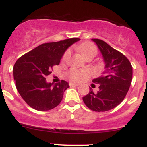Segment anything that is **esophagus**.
I'll use <instances>...</instances> for the list:
<instances>
[{
    "label": "esophagus",
    "instance_id": "esophagus-1",
    "mask_svg": "<svg viewBox=\"0 0 147 147\" xmlns=\"http://www.w3.org/2000/svg\"><path fill=\"white\" fill-rule=\"evenodd\" d=\"M69 86H78L79 84L77 83H73V82H69Z\"/></svg>",
    "mask_w": 147,
    "mask_h": 147
}]
</instances>
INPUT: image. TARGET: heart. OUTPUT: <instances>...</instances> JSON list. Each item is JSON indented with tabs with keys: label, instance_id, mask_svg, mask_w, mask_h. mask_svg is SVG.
Returning a JSON list of instances; mask_svg holds the SVG:
<instances>
[{
	"label": "heart",
	"instance_id": "obj_1",
	"mask_svg": "<svg viewBox=\"0 0 147 147\" xmlns=\"http://www.w3.org/2000/svg\"><path fill=\"white\" fill-rule=\"evenodd\" d=\"M78 49L84 58H93L98 54V49L97 47L94 43L91 42H84L82 43L81 45L78 47ZM70 55V50L67 49L66 52L63 53L62 60L66 61ZM91 75V72L88 69L78 70L76 69H72L69 70L68 72V76L72 81H81L84 80V78L89 77Z\"/></svg>",
	"mask_w": 147,
	"mask_h": 147
}]
</instances>
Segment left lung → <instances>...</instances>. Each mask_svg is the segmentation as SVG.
I'll return each mask as SVG.
<instances>
[{"label": "left lung", "mask_w": 147, "mask_h": 147, "mask_svg": "<svg viewBox=\"0 0 147 147\" xmlns=\"http://www.w3.org/2000/svg\"><path fill=\"white\" fill-rule=\"evenodd\" d=\"M101 52L105 70L100 77L92 80L98 84L99 90L94 92L92 88L83 98L84 104L95 112H106L119 105L127 95L132 80L131 63L121 52L100 39H92ZM94 84L92 86L95 87Z\"/></svg>", "instance_id": "8db88e82"}]
</instances>
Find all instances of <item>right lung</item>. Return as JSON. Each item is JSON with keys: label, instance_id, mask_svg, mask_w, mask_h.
<instances>
[{"label": "right lung", "instance_id": "1", "mask_svg": "<svg viewBox=\"0 0 147 147\" xmlns=\"http://www.w3.org/2000/svg\"><path fill=\"white\" fill-rule=\"evenodd\" d=\"M79 38H72L58 42L40 44L19 58L13 68L14 80L19 94L26 104L39 111L50 110L63 99L69 84L61 80L52 86L47 83L46 76L52 67L59 65L66 49Z\"/></svg>", "mask_w": 147, "mask_h": 147}]
</instances>
